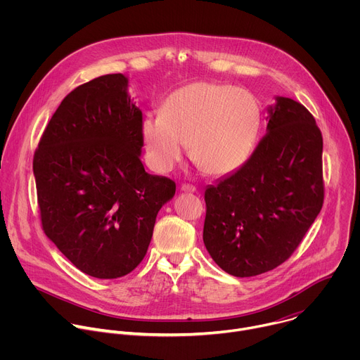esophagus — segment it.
Instances as JSON below:
<instances>
[{"label":"esophagus","instance_id":"esophagus-1","mask_svg":"<svg viewBox=\"0 0 360 360\" xmlns=\"http://www.w3.org/2000/svg\"><path fill=\"white\" fill-rule=\"evenodd\" d=\"M181 191H184V192H189V193H193V192H196V188H195L193 185L184 184V185L181 186Z\"/></svg>","mask_w":360,"mask_h":360}]
</instances>
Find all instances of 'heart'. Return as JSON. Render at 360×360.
Returning <instances> with one entry per match:
<instances>
[{
	"label": "heart",
	"mask_w": 360,
	"mask_h": 360,
	"mask_svg": "<svg viewBox=\"0 0 360 360\" xmlns=\"http://www.w3.org/2000/svg\"><path fill=\"white\" fill-rule=\"evenodd\" d=\"M262 110L246 89L218 82H195L172 92L162 114L142 125L146 158L169 172L191 143V158L203 172L226 175L245 164L258 139Z\"/></svg>",
	"instance_id": "heart-1"
}]
</instances>
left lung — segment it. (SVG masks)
<instances>
[{
    "label": "left lung",
    "mask_w": 360,
    "mask_h": 360,
    "mask_svg": "<svg viewBox=\"0 0 360 360\" xmlns=\"http://www.w3.org/2000/svg\"><path fill=\"white\" fill-rule=\"evenodd\" d=\"M276 101L249 160L205 191L203 243L217 265L238 278L288 261L323 205L322 132L300 102Z\"/></svg>",
    "instance_id": "left-lung-1"
}]
</instances>
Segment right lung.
<instances>
[{
  "mask_svg": "<svg viewBox=\"0 0 360 360\" xmlns=\"http://www.w3.org/2000/svg\"><path fill=\"white\" fill-rule=\"evenodd\" d=\"M122 74L71 91L49 120L34 153L42 231L84 274L115 279L148 250L172 179L145 172L142 112Z\"/></svg>",
  "mask_w": 360,
  "mask_h": 360,
  "instance_id": "obj_1",
  "label": "right lung"
}]
</instances>
